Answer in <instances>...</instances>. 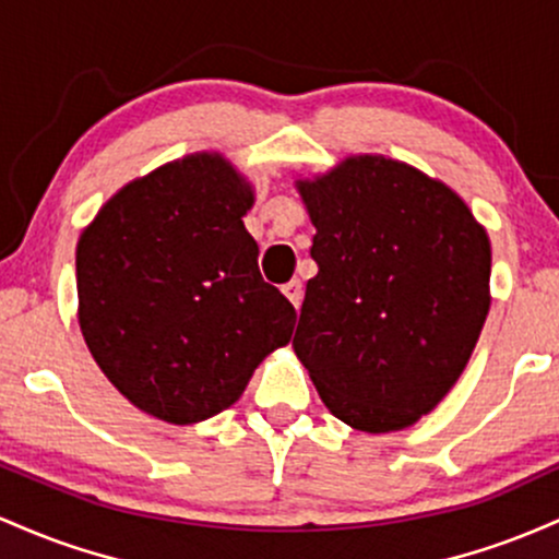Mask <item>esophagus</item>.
<instances>
[{
  "label": "esophagus",
  "mask_w": 559,
  "mask_h": 559,
  "mask_svg": "<svg viewBox=\"0 0 559 559\" xmlns=\"http://www.w3.org/2000/svg\"><path fill=\"white\" fill-rule=\"evenodd\" d=\"M282 293H285L287 300H290L296 309H300V300H304V285H300V280H290L287 285H282Z\"/></svg>",
  "instance_id": "esophagus-1"
}]
</instances>
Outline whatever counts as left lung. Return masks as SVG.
Here are the masks:
<instances>
[{
	"label": "left lung",
	"instance_id": "obj_1",
	"mask_svg": "<svg viewBox=\"0 0 559 559\" xmlns=\"http://www.w3.org/2000/svg\"><path fill=\"white\" fill-rule=\"evenodd\" d=\"M317 227L293 348L350 428L415 425L451 391L488 313L486 229L441 181L359 155L298 181Z\"/></svg>",
	"mask_w": 559,
	"mask_h": 559
}]
</instances>
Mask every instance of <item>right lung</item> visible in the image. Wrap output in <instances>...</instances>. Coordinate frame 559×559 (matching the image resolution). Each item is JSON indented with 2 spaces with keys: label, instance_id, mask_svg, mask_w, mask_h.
Here are the masks:
<instances>
[{
  "label": "right lung",
  "instance_id": "obj_1",
  "mask_svg": "<svg viewBox=\"0 0 559 559\" xmlns=\"http://www.w3.org/2000/svg\"><path fill=\"white\" fill-rule=\"evenodd\" d=\"M250 187L190 155L110 198L76 248L79 322L94 361L147 415H218L285 346L296 309L259 272Z\"/></svg>",
  "mask_w": 559,
  "mask_h": 559
}]
</instances>
